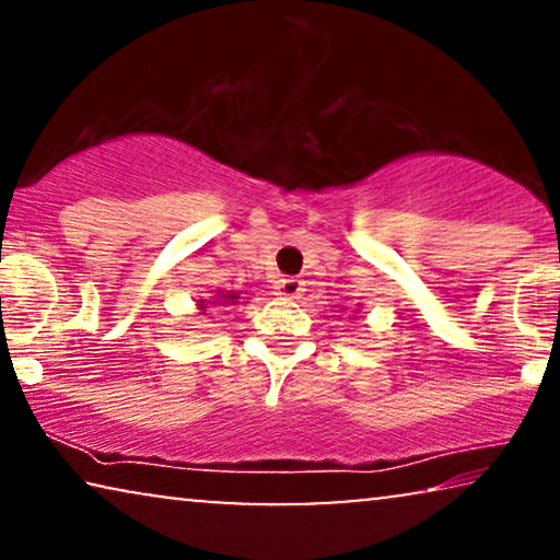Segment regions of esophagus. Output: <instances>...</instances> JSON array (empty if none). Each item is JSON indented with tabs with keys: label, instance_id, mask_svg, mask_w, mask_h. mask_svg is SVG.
I'll return each instance as SVG.
<instances>
[{
	"label": "esophagus",
	"instance_id": "1",
	"mask_svg": "<svg viewBox=\"0 0 560 560\" xmlns=\"http://www.w3.org/2000/svg\"><path fill=\"white\" fill-rule=\"evenodd\" d=\"M278 295H282V298H301L303 295V282L301 280H295V278H285V280H280L278 282Z\"/></svg>",
	"mask_w": 560,
	"mask_h": 560
}]
</instances>
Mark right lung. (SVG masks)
Segmentation results:
<instances>
[{"instance_id": "right-lung-1", "label": "right lung", "mask_w": 560, "mask_h": 560, "mask_svg": "<svg viewBox=\"0 0 560 560\" xmlns=\"http://www.w3.org/2000/svg\"><path fill=\"white\" fill-rule=\"evenodd\" d=\"M221 298H224V303H234L236 301V295H221ZM203 303V301H201Z\"/></svg>"}]
</instances>
